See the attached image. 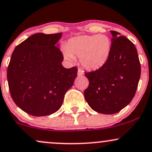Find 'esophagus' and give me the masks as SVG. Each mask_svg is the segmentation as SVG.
Instances as JSON below:
<instances>
[{
	"label": "esophagus",
	"mask_w": 152,
	"mask_h": 152,
	"mask_svg": "<svg viewBox=\"0 0 152 152\" xmlns=\"http://www.w3.org/2000/svg\"><path fill=\"white\" fill-rule=\"evenodd\" d=\"M83 75H84L83 71L81 70V69H78V76H83Z\"/></svg>",
	"instance_id": "1"
}]
</instances>
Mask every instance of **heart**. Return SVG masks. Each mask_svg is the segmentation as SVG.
Masks as SVG:
<instances>
[{
	"label": "heart",
	"instance_id": "b5f03b06",
	"mask_svg": "<svg viewBox=\"0 0 152 152\" xmlns=\"http://www.w3.org/2000/svg\"><path fill=\"white\" fill-rule=\"evenodd\" d=\"M112 42L105 34L81 35L71 38L64 49V55L69 61L79 57L84 68L98 70L108 61Z\"/></svg>",
	"mask_w": 152,
	"mask_h": 152
}]
</instances>
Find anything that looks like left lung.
<instances>
[{
  "mask_svg": "<svg viewBox=\"0 0 152 152\" xmlns=\"http://www.w3.org/2000/svg\"><path fill=\"white\" fill-rule=\"evenodd\" d=\"M113 37L110 58L102 68L86 73L88 87L84 96L90 107L102 114L120 112L134 98L141 75L137 51L130 40L110 31Z\"/></svg>",
  "mask_w": 152,
  "mask_h": 152,
  "instance_id": "obj_1",
  "label": "left lung"
}]
</instances>
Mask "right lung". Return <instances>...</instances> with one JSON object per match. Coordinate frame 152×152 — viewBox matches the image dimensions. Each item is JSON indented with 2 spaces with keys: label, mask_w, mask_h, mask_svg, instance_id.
Returning a JSON list of instances; mask_svg holds the SVG:
<instances>
[{
  "label": "right lung",
  "mask_w": 152,
  "mask_h": 152,
  "mask_svg": "<svg viewBox=\"0 0 152 152\" xmlns=\"http://www.w3.org/2000/svg\"><path fill=\"white\" fill-rule=\"evenodd\" d=\"M62 33H37L18 45L8 67L10 95L18 107L32 116H46L61 107L74 85L78 69H66L57 44Z\"/></svg>",
  "instance_id": "1"
}]
</instances>
